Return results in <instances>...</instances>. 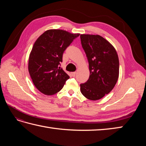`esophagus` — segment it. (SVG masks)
<instances>
[{
	"mask_svg": "<svg viewBox=\"0 0 146 146\" xmlns=\"http://www.w3.org/2000/svg\"><path fill=\"white\" fill-rule=\"evenodd\" d=\"M76 74V72H75H75H72V73H71V75H73V76H75Z\"/></svg>",
	"mask_w": 146,
	"mask_h": 146,
	"instance_id": "obj_1",
	"label": "esophagus"
}]
</instances>
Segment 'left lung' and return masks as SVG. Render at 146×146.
<instances>
[{
    "instance_id": "8db88e82",
    "label": "left lung",
    "mask_w": 146,
    "mask_h": 146,
    "mask_svg": "<svg viewBox=\"0 0 146 146\" xmlns=\"http://www.w3.org/2000/svg\"><path fill=\"white\" fill-rule=\"evenodd\" d=\"M81 43L89 64L90 76L80 84L83 95L97 100L112 90L119 78V61L110 43L99 35H81Z\"/></svg>"
}]
</instances>
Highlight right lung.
<instances>
[{
	"label": "right lung",
	"mask_w": 146,
	"mask_h": 146,
	"mask_svg": "<svg viewBox=\"0 0 146 146\" xmlns=\"http://www.w3.org/2000/svg\"><path fill=\"white\" fill-rule=\"evenodd\" d=\"M79 35L61 29H50L35 42L29 55L28 69L34 85L42 94H56L70 78L60 66L64 51Z\"/></svg>",
	"instance_id": "obj_1"
}]
</instances>
